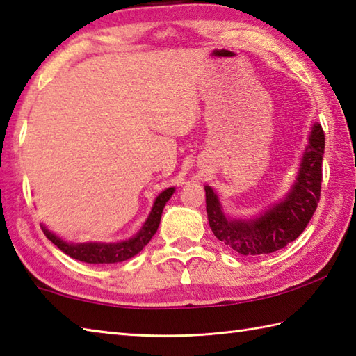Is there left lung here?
Masks as SVG:
<instances>
[{
	"label": "left lung",
	"instance_id": "obj_1",
	"mask_svg": "<svg viewBox=\"0 0 356 356\" xmlns=\"http://www.w3.org/2000/svg\"><path fill=\"white\" fill-rule=\"evenodd\" d=\"M324 149V131L321 124H314L299 176L288 196L250 221L225 218L216 195L210 186H205L207 216L218 240L238 254L249 257L273 254L299 238L312 221L321 199Z\"/></svg>",
	"mask_w": 356,
	"mask_h": 356
}]
</instances>
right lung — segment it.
I'll list each match as a JSON object with an SVG mask.
<instances>
[{
  "mask_svg": "<svg viewBox=\"0 0 356 356\" xmlns=\"http://www.w3.org/2000/svg\"><path fill=\"white\" fill-rule=\"evenodd\" d=\"M172 193H174V188H168L160 193L159 197L156 199V202H154L152 211L149 218H147V221L145 222V225L141 227L138 234L129 241L111 243V244H104V243L70 244V243L62 241L60 238L56 236L54 234H51V232H48V229H44L43 225L42 229L51 243L56 244L63 254L70 255L71 258H74V260H79L83 263H93V264L120 263V261L127 260V258H132L134 255H137L138 252L151 241V238L156 235L160 224L161 213H163V207L172 196Z\"/></svg>",
  "mask_w": 356,
  "mask_h": 356,
  "instance_id": "1",
  "label": "right lung"
}]
</instances>
